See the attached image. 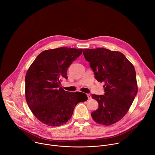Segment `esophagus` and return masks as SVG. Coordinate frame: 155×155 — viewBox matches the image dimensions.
I'll list each match as a JSON object with an SVG mask.
<instances>
[{
    "instance_id": "obj_1",
    "label": "esophagus",
    "mask_w": 155,
    "mask_h": 155,
    "mask_svg": "<svg viewBox=\"0 0 155 155\" xmlns=\"http://www.w3.org/2000/svg\"><path fill=\"white\" fill-rule=\"evenodd\" d=\"M87 96L88 99H92V97H91V96L90 94H87Z\"/></svg>"
}]
</instances>
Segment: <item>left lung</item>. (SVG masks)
<instances>
[{"label": "left lung", "mask_w": 155, "mask_h": 155, "mask_svg": "<svg viewBox=\"0 0 155 155\" xmlns=\"http://www.w3.org/2000/svg\"><path fill=\"white\" fill-rule=\"evenodd\" d=\"M83 54L90 62L95 78L105 83L104 95L92 94L99 107L91 117L100 124H114L126 114L137 95L134 65L123 53L104 48L84 49Z\"/></svg>", "instance_id": "1"}]
</instances>
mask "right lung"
I'll use <instances>...</instances> for the list:
<instances>
[{
	"mask_svg": "<svg viewBox=\"0 0 155 155\" xmlns=\"http://www.w3.org/2000/svg\"><path fill=\"white\" fill-rule=\"evenodd\" d=\"M83 49L61 47L39 54L25 78V96L29 107L41 123L58 126L68 122L77 104L87 101L86 94L66 91L60 86L68 78L67 71Z\"/></svg>",
	"mask_w": 155,
	"mask_h": 155,
	"instance_id": "add662e5",
	"label": "right lung"
}]
</instances>
